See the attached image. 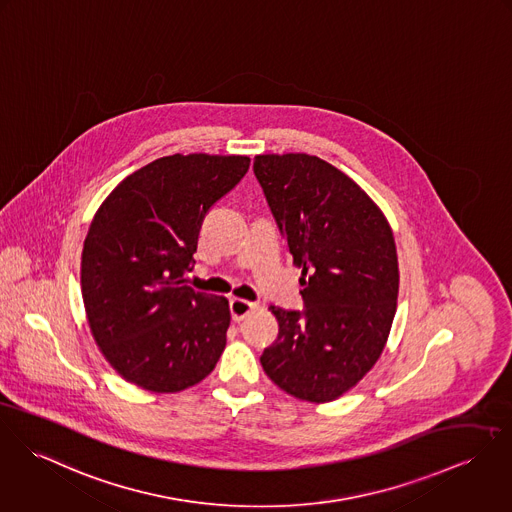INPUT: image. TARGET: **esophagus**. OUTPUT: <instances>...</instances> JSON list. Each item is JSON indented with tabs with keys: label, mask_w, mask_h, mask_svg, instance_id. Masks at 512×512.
<instances>
[{
	"label": "esophagus",
	"mask_w": 512,
	"mask_h": 512,
	"mask_svg": "<svg viewBox=\"0 0 512 512\" xmlns=\"http://www.w3.org/2000/svg\"><path fill=\"white\" fill-rule=\"evenodd\" d=\"M253 310H257V302H249V300H243V298H231L229 300V312H231L233 322H241Z\"/></svg>",
	"instance_id": "34e87169"
}]
</instances>
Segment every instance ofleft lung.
<instances>
[{
	"mask_svg": "<svg viewBox=\"0 0 512 512\" xmlns=\"http://www.w3.org/2000/svg\"><path fill=\"white\" fill-rule=\"evenodd\" d=\"M263 188L294 263L302 310L271 306L279 338L261 365L292 397L328 402L379 359L397 312L395 237L377 204L343 172L304 153L257 155Z\"/></svg>",
	"mask_w": 512,
	"mask_h": 512,
	"instance_id": "obj_1",
	"label": "left lung"
}]
</instances>
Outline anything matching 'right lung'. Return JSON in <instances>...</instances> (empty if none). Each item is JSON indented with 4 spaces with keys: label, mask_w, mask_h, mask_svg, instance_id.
I'll list each match as a JSON object with an SVG mask.
<instances>
[{
    "label": "right lung",
    "mask_w": 512,
    "mask_h": 512,
    "mask_svg": "<svg viewBox=\"0 0 512 512\" xmlns=\"http://www.w3.org/2000/svg\"><path fill=\"white\" fill-rule=\"evenodd\" d=\"M249 171V157L171 155L129 174L96 212L82 249L92 336L115 371L151 393L208 377L224 347L229 304L192 290L198 233Z\"/></svg>",
    "instance_id": "obj_1"
}]
</instances>
